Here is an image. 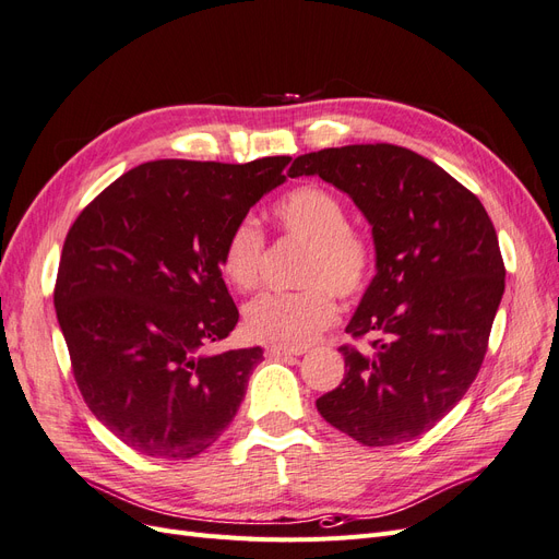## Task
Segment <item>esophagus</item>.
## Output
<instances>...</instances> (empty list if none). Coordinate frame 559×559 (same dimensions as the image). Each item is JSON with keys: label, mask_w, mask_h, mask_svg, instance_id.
Wrapping results in <instances>:
<instances>
[{"label": "esophagus", "mask_w": 559, "mask_h": 559, "mask_svg": "<svg viewBox=\"0 0 559 559\" xmlns=\"http://www.w3.org/2000/svg\"><path fill=\"white\" fill-rule=\"evenodd\" d=\"M265 357L267 359H282V357H298V349H286V347H265Z\"/></svg>", "instance_id": "obj_1"}]
</instances>
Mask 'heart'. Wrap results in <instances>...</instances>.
Returning <instances> with one entry per match:
<instances>
[{"label":"heart","mask_w":559,"mask_h":559,"mask_svg":"<svg viewBox=\"0 0 559 559\" xmlns=\"http://www.w3.org/2000/svg\"><path fill=\"white\" fill-rule=\"evenodd\" d=\"M275 222L286 238L306 242L298 265L302 289L267 294L245 312V331L251 341L298 349L310 345L337 317L335 294L359 298L376 273V242L349 224L347 205L333 191L317 183H300L286 191L273 207ZM265 235L251 216L230 226L218 251V267L235 292L251 294L261 286Z\"/></svg>","instance_id":"b5f03b06"}]
</instances>
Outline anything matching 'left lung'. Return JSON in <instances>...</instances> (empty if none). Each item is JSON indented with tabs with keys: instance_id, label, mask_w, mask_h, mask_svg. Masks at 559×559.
Returning a JSON list of instances; mask_svg holds the SVG:
<instances>
[{
	"instance_id": "8db88e82",
	"label": "left lung",
	"mask_w": 559,
	"mask_h": 559,
	"mask_svg": "<svg viewBox=\"0 0 559 559\" xmlns=\"http://www.w3.org/2000/svg\"><path fill=\"white\" fill-rule=\"evenodd\" d=\"M373 226L378 275L347 324L345 378L317 399L331 427L368 448L413 441L443 419L483 366L506 267L492 218L443 167L396 144L298 156Z\"/></svg>"
}]
</instances>
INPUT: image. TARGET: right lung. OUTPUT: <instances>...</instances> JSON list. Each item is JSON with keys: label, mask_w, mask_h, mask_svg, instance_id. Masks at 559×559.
Instances as JSON below:
<instances>
[{"label": "right lung", "mask_w": 559, "mask_h": 559, "mask_svg": "<svg viewBox=\"0 0 559 559\" xmlns=\"http://www.w3.org/2000/svg\"><path fill=\"white\" fill-rule=\"evenodd\" d=\"M289 160L142 163L67 233L53 302L72 373L91 413L140 454L189 460L238 413L263 349L207 352L240 319L218 251Z\"/></svg>", "instance_id": "1"}]
</instances>
